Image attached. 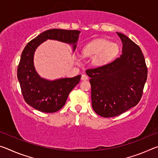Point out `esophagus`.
Returning <instances> with one entry per match:
<instances>
[{"mask_svg":"<svg viewBox=\"0 0 158 158\" xmlns=\"http://www.w3.org/2000/svg\"><path fill=\"white\" fill-rule=\"evenodd\" d=\"M88 79V77L86 75H85V74H83V75L81 76V80L82 81H85V80H87Z\"/></svg>","mask_w":158,"mask_h":158,"instance_id":"1","label":"esophagus"}]
</instances>
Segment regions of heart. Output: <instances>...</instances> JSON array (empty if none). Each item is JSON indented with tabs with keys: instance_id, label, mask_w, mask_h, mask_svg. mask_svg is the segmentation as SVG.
I'll return each instance as SVG.
<instances>
[{
	"instance_id": "1",
	"label": "heart",
	"mask_w": 158,
	"mask_h": 158,
	"mask_svg": "<svg viewBox=\"0 0 158 158\" xmlns=\"http://www.w3.org/2000/svg\"><path fill=\"white\" fill-rule=\"evenodd\" d=\"M119 52L118 45L106 40L93 41L83 48L82 54L87 58H93V64L100 66L107 63Z\"/></svg>"
}]
</instances>
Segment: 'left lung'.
I'll return each instance as SVG.
<instances>
[{
  "instance_id": "obj_1",
  "label": "left lung",
  "mask_w": 158,
  "mask_h": 158,
  "mask_svg": "<svg viewBox=\"0 0 158 158\" xmlns=\"http://www.w3.org/2000/svg\"><path fill=\"white\" fill-rule=\"evenodd\" d=\"M123 53L112 62L85 71L90 77L93 110L100 116H118L137 105L142 97L148 68L140 47L117 33Z\"/></svg>"
}]
</instances>
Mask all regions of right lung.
<instances>
[{"label": "right lung", "mask_w": 158, "mask_h": 158, "mask_svg": "<svg viewBox=\"0 0 158 158\" xmlns=\"http://www.w3.org/2000/svg\"><path fill=\"white\" fill-rule=\"evenodd\" d=\"M80 31L77 30L50 29L35 37L26 44L21 53L17 68V78L21 93L26 103L44 113H54L65 105L69 93L78 84L81 75L54 81L41 78L33 64L36 48L47 40H56L73 44L74 50Z\"/></svg>", "instance_id": "1"}]
</instances>
